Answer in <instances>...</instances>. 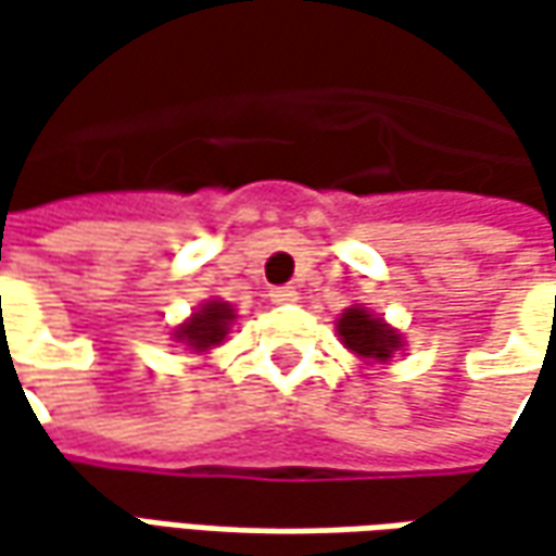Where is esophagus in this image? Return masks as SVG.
<instances>
[{"label":"esophagus","mask_w":556,"mask_h":556,"mask_svg":"<svg viewBox=\"0 0 556 556\" xmlns=\"http://www.w3.org/2000/svg\"><path fill=\"white\" fill-rule=\"evenodd\" d=\"M271 303H278V306H288V303H296V290L293 288H271Z\"/></svg>","instance_id":"obj_1"}]
</instances>
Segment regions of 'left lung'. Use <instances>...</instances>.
Here are the masks:
<instances>
[{
  "label": "left lung",
  "mask_w": 556,
  "mask_h": 556,
  "mask_svg": "<svg viewBox=\"0 0 556 556\" xmlns=\"http://www.w3.org/2000/svg\"><path fill=\"white\" fill-rule=\"evenodd\" d=\"M337 333H340V343H343L350 353L358 355L365 365H368V362L387 365V362L405 346L402 333L395 331V328H390L383 318L371 315L365 306H350V309L343 312V315L337 318Z\"/></svg>",
  "instance_id": "obj_1"
}]
</instances>
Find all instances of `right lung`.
I'll use <instances>...</instances> for the list:
<instances>
[{
    "instance_id": "obj_1",
    "label": "right lung",
    "mask_w": 556,
    "mask_h": 556,
    "mask_svg": "<svg viewBox=\"0 0 556 556\" xmlns=\"http://www.w3.org/2000/svg\"><path fill=\"white\" fill-rule=\"evenodd\" d=\"M235 318L238 315H235V309L228 303H223V300H206L203 306L191 312V318H185L182 325L173 331V340L188 346L191 353L206 355L213 346L223 343Z\"/></svg>"
}]
</instances>
